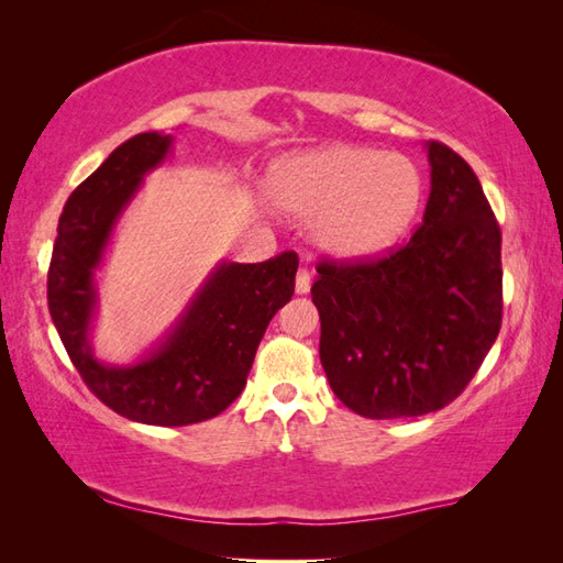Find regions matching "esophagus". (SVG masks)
<instances>
[{
    "instance_id": "obj_1",
    "label": "esophagus",
    "mask_w": 563,
    "mask_h": 563,
    "mask_svg": "<svg viewBox=\"0 0 563 563\" xmlns=\"http://www.w3.org/2000/svg\"><path fill=\"white\" fill-rule=\"evenodd\" d=\"M310 291V272L301 267L296 272V294H308Z\"/></svg>"
}]
</instances>
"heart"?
I'll return each instance as SVG.
<instances>
[{
	"instance_id": "b5f03b06",
	"label": "heart",
	"mask_w": 563,
	"mask_h": 563,
	"mask_svg": "<svg viewBox=\"0 0 563 563\" xmlns=\"http://www.w3.org/2000/svg\"><path fill=\"white\" fill-rule=\"evenodd\" d=\"M267 190L294 221H313L322 253L361 262L385 253L415 219L423 183L402 154L332 144L279 161Z\"/></svg>"
}]
</instances>
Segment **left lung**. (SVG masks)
Returning <instances> with one entry per match:
<instances>
[{
    "instance_id": "8db88e82",
    "label": "left lung",
    "mask_w": 563,
    "mask_h": 563,
    "mask_svg": "<svg viewBox=\"0 0 563 563\" xmlns=\"http://www.w3.org/2000/svg\"><path fill=\"white\" fill-rule=\"evenodd\" d=\"M431 195L409 243L322 260L310 289L332 393L366 419L421 417L465 390L501 330V229L451 146L429 142Z\"/></svg>"
}]
</instances>
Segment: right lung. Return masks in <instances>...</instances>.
Instances as JSON below:
<instances>
[{"mask_svg": "<svg viewBox=\"0 0 563 563\" xmlns=\"http://www.w3.org/2000/svg\"><path fill=\"white\" fill-rule=\"evenodd\" d=\"M170 144V134H136L69 195L47 269L49 316L74 368L112 411L152 427L207 421L243 393L262 334L291 301L298 269L291 250L257 265L221 262L152 354L132 366L101 364L89 344L93 272L122 209Z\"/></svg>", "mask_w": 563, "mask_h": 563, "instance_id": "right-lung-1", "label": "right lung"}]
</instances>
